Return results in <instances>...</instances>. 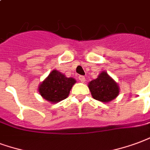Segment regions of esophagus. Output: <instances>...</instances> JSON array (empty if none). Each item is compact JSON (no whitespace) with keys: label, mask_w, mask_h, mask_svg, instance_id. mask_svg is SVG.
<instances>
[{"label":"esophagus","mask_w":150,"mask_h":150,"mask_svg":"<svg viewBox=\"0 0 150 150\" xmlns=\"http://www.w3.org/2000/svg\"><path fill=\"white\" fill-rule=\"evenodd\" d=\"M79 81L81 82H85L86 81V77L84 76H79Z\"/></svg>","instance_id":"1"}]
</instances>
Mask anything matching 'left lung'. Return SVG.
Masks as SVG:
<instances>
[{"label":"left lung","instance_id":"8db88e82","mask_svg":"<svg viewBox=\"0 0 150 150\" xmlns=\"http://www.w3.org/2000/svg\"><path fill=\"white\" fill-rule=\"evenodd\" d=\"M88 88L93 98L102 102L113 100L119 93L117 84L105 72H101L97 79L91 81Z\"/></svg>","mask_w":150,"mask_h":150}]
</instances>
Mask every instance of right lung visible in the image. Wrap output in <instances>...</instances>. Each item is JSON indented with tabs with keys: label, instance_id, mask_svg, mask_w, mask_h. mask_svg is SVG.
Masks as SVG:
<instances>
[{
	"label": "right lung",
	"instance_id": "obj_1",
	"mask_svg": "<svg viewBox=\"0 0 150 150\" xmlns=\"http://www.w3.org/2000/svg\"><path fill=\"white\" fill-rule=\"evenodd\" d=\"M76 81L53 70L39 86V93L45 100L57 103L67 98Z\"/></svg>",
	"mask_w": 150,
	"mask_h": 150
}]
</instances>
